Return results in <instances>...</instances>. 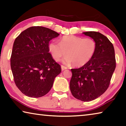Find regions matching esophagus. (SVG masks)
<instances>
[{"label":"esophagus","instance_id":"34e87169","mask_svg":"<svg viewBox=\"0 0 126 126\" xmlns=\"http://www.w3.org/2000/svg\"><path fill=\"white\" fill-rule=\"evenodd\" d=\"M61 68H62V71H64L67 69V67L63 66V65H61Z\"/></svg>","mask_w":126,"mask_h":126}]
</instances>
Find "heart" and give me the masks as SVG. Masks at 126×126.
I'll return each mask as SVG.
<instances>
[{
  "mask_svg": "<svg viewBox=\"0 0 126 126\" xmlns=\"http://www.w3.org/2000/svg\"><path fill=\"white\" fill-rule=\"evenodd\" d=\"M48 48L55 61H59L65 54L67 55L63 60L64 63H73L75 67H79L93 58L96 50V44L91 38L66 35L59 40V43L54 40L51 41Z\"/></svg>",
  "mask_w": 126,
  "mask_h": 126,
  "instance_id": "obj_1",
  "label": "heart"
}]
</instances>
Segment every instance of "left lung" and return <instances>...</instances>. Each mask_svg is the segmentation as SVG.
I'll list each match as a JSON object with an SVG mask.
<instances>
[{"instance_id":"1","label":"left lung","mask_w":126,"mask_h":126,"mask_svg":"<svg viewBox=\"0 0 126 126\" xmlns=\"http://www.w3.org/2000/svg\"><path fill=\"white\" fill-rule=\"evenodd\" d=\"M96 44L95 55L89 62L77 69H71L69 87L75 98L90 101L99 97L108 88L116 67L114 49L109 39L98 32H83Z\"/></svg>"}]
</instances>
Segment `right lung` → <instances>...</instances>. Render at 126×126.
<instances>
[{
  "label": "right lung",
  "instance_id": "obj_1",
  "mask_svg": "<svg viewBox=\"0 0 126 126\" xmlns=\"http://www.w3.org/2000/svg\"><path fill=\"white\" fill-rule=\"evenodd\" d=\"M48 28L33 26L20 33L14 42L11 67L14 81L23 94L41 97L53 86L61 67L49 53V41L58 36Z\"/></svg>",
  "mask_w": 126,
  "mask_h": 126
}]
</instances>
